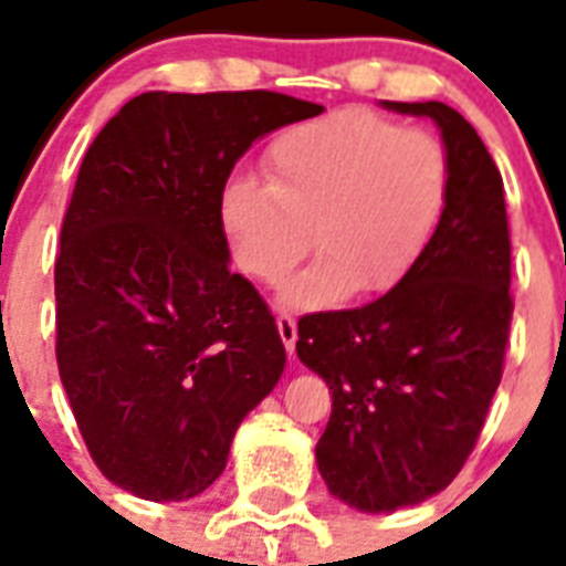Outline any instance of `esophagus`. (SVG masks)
<instances>
[{"mask_svg": "<svg viewBox=\"0 0 566 566\" xmlns=\"http://www.w3.org/2000/svg\"><path fill=\"white\" fill-rule=\"evenodd\" d=\"M275 326H279V335H282L284 349L293 355V349H296V340H300V332H296V319H293L291 314H279V317H275Z\"/></svg>", "mask_w": 566, "mask_h": 566, "instance_id": "esophagus-1", "label": "esophagus"}]
</instances>
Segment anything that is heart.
Returning <instances> with one entry per match:
<instances>
[{"label":"heart","instance_id":"heart-1","mask_svg":"<svg viewBox=\"0 0 566 566\" xmlns=\"http://www.w3.org/2000/svg\"><path fill=\"white\" fill-rule=\"evenodd\" d=\"M266 185L229 179L217 217L240 273L279 284L293 311L335 308L399 284L447 211L452 167L438 137L373 111H335L284 132L264 155Z\"/></svg>","mask_w":566,"mask_h":566}]
</instances>
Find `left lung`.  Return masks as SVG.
<instances>
[{
	"mask_svg": "<svg viewBox=\"0 0 566 566\" xmlns=\"http://www.w3.org/2000/svg\"><path fill=\"white\" fill-rule=\"evenodd\" d=\"M440 128L452 185L413 270L381 300L300 319L296 355L332 390L317 443L328 493L390 514L440 493L484 426L511 326L502 176L482 137L443 102H381Z\"/></svg>",
	"mask_w": 566,
	"mask_h": 566,
	"instance_id": "1",
	"label": "left lung"
}]
</instances>
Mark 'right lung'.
I'll return each mask as SVG.
<instances>
[{"instance_id": "right-lung-1", "label": "right lung", "mask_w": 566, "mask_h": 566, "mask_svg": "<svg viewBox=\"0 0 566 566\" xmlns=\"http://www.w3.org/2000/svg\"><path fill=\"white\" fill-rule=\"evenodd\" d=\"M317 114L270 91H149L84 155L55 264L57 370L102 475L140 500L211 488L282 378V337L229 270L217 202L249 146Z\"/></svg>"}]
</instances>
